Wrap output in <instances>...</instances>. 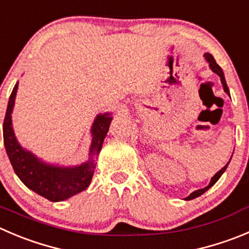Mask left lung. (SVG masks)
<instances>
[{
    "label": "left lung",
    "instance_id": "1",
    "mask_svg": "<svg viewBox=\"0 0 249 249\" xmlns=\"http://www.w3.org/2000/svg\"><path fill=\"white\" fill-rule=\"evenodd\" d=\"M204 57H205V60L208 61V62H209V67H210V70L213 71V72L214 73H216L217 75H219L220 77V80H221V83H222V87H224V90H225V93L227 94V95H230V91H229V88H227V84H226V80H225V75H224V72H222V70H221V67H220L219 65H217L216 63V61L214 60V57H213L212 55H210V53H205L204 55ZM230 160H231V159H230ZM230 162V161H229ZM229 162H227L226 165H225L224 167H222L221 170H220V171H217L216 174L214 175V176L212 177V179H210V183L208 184L207 187H205V188H202V189H198V191H194L193 193H191L188 196V197L186 198V200H191V199H194V198H197V197H199V196H202L203 193H205V192L208 191V189L210 188V187H213L214 186L215 183H216L217 182V179L220 178V177H221V175L224 174L225 172V170L227 169V166H229Z\"/></svg>",
    "mask_w": 249,
    "mask_h": 249
}]
</instances>
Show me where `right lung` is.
Returning a JSON list of instances; mask_svg holds the SVG:
<instances>
[{
    "label": "right lung",
    "instance_id": "right-lung-1",
    "mask_svg": "<svg viewBox=\"0 0 249 249\" xmlns=\"http://www.w3.org/2000/svg\"><path fill=\"white\" fill-rule=\"evenodd\" d=\"M18 83L14 85L7 105L3 121V143L14 172L29 189L50 202H62L84 191L93 178L96 159L112 121L111 113L96 116L91 126V145L89 160L79 166L65 167L41 161L34 154L20 146L12 127V111L14 107Z\"/></svg>",
    "mask_w": 249,
    "mask_h": 249
}]
</instances>
